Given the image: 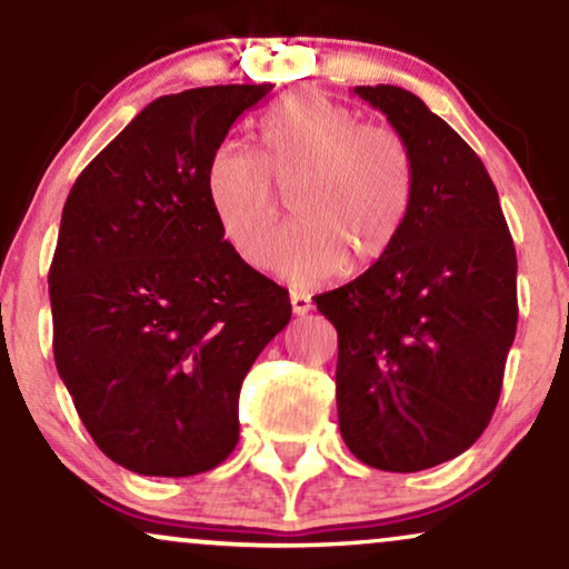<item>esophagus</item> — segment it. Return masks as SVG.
<instances>
[{
    "label": "esophagus",
    "instance_id": "esophagus-1",
    "mask_svg": "<svg viewBox=\"0 0 569 569\" xmlns=\"http://www.w3.org/2000/svg\"><path fill=\"white\" fill-rule=\"evenodd\" d=\"M291 310L293 316H307V312L312 310L310 297H305V293H291Z\"/></svg>",
    "mask_w": 569,
    "mask_h": 569
}]
</instances>
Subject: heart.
Wrapping results in <instances>:
<instances>
[{"instance_id": "b5f03b06", "label": "heart", "mask_w": 569, "mask_h": 569, "mask_svg": "<svg viewBox=\"0 0 569 569\" xmlns=\"http://www.w3.org/2000/svg\"><path fill=\"white\" fill-rule=\"evenodd\" d=\"M262 158L234 141L213 149L206 198L221 234L251 267L270 262L280 198L293 194L299 224L276 253V272L299 289L345 267L377 264L415 202V154L396 128L358 114L318 90H293L262 120ZM272 183L277 186L271 187Z\"/></svg>"}]
</instances>
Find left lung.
Returning a JSON list of instances; mask_svg holds the SVG:
<instances>
[{"label":"left lung","mask_w":569,"mask_h":569,"mask_svg":"<svg viewBox=\"0 0 569 569\" xmlns=\"http://www.w3.org/2000/svg\"><path fill=\"white\" fill-rule=\"evenodd\" d=\"M415 154L401 238L363 276L318 293L339 337V433L393 473L466 452L498 407L516 337V251L485 162L439 114L396 84L352 90Z\"/></svg>","instance_id":"1"}]
</instances>
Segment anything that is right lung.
<instances>
[{
    "label": "right lung",
    "instance_id": "1",
    "mask_svg": "<svg viewBox=\"0 0 569 569\" xmlns=\"http://www.w3.org/2000/svg\"><path fill=\"white\" fill-rule=\"evenodd\" d=\"M276 84L160 96L77 176L53 264L56 369L103 455L141 476L211 471L238 443L248 369L291 321L206 198V166Z\"/></svg>",
    "mask_w": 569,
    "mask_h": 569
}]
</instances>
